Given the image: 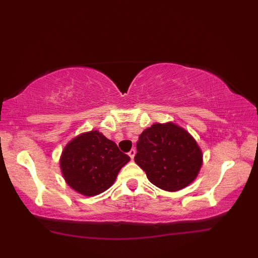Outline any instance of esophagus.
Returning a JSON list of instances; mask_svg holds the SVG:
<instances>
[{"mask_svg":"<svg viewBox=\"0 0 258 258\" xmlns=\"http://www.w3.org/2000/svg\"><path fill=\"white\" fill-rule=\"evenodd\" d=\"M135 154H136V150L135 149H132L128 153V155L130 156V158H132V160H134V157H135Z\"/></svg>","mask_w":258,"mask_h":258,"instance_id":"34e87169","label":"esophagus"}]
</instances>
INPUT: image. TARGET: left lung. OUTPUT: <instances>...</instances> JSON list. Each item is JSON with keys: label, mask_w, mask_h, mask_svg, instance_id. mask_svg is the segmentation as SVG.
I'll return each mask as SVG.
<instances>
[{"label": "left lung", "mask_w": 258, "mask_h": 258, "mask_svg": "<svg viewBox=\"0 0 258 258\" xmlns=\"http://www.w3.org/2000/svg\"><path fill=\"white\" fill-rule=\"evenodd\" d=\"M135 162L154 185L177 191L197 177L202 151L194 137L175 123H156L144 130L136 143Z\"/></svg>", "instance_id": "obj_1"}]
</instances>
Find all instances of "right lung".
Returning a JSON list of instances; mask_svg holds the SVG:
<instances>
[{
  "label": "right lung",
  "mask_w": 258,
  "mask_h": 258,
  "mask_svg": "<svg viewBox=\"0 0 258 258\" xmlns=\"http://www.w3.org/2000/svg\"><path fill=\"white\" fill-rule=\"evenodd\" d=\"M130 157L97 130L81 134L62 151V175L70 188L84 196H95L114 184L118 171Z\"/></svg>",
  "instance_id": "add662e5"
}]
</instances>
